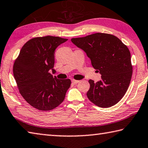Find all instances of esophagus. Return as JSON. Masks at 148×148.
I'll use <instances>...</instances> for the list:
<instances>
[{
	"label": "esophagus",
	"instance_id": "obj_1",
	"mask_svg": "<svg viewBox=\"0 0 148 148\" xmlns=\"http://www.w3.org/2000/svg\"><path fill=\"white\" fill-rule=\"evenodd\" d=\"M79 81H78V80L72 79V84H74V85H76V84H77V83H79Z\"/></svg>",
	"mask_w": 148,
	"mask_h": 148
}]
</instances>
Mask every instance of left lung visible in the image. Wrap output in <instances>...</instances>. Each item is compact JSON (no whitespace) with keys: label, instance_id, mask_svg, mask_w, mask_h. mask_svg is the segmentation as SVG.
I'll return each instance as SVG.
<instances>
[{"label":"left lung","instance_id":"1","mask_svg":"<svg viewBox=\"0 0 148 148\" xmlns=\"http://www.w3.org/2000/svg\"><path fill=\"white\" fill-rule=\"evenodd\" d=\"M71 41L87 53L92 66L101 75L96 83L88 81V100L102 108L117 103L125 95L133 73L127 46L116 36L103 33L72 38Z\"/></svg>","mask_w":148,"mask_h":148}]
</instances>
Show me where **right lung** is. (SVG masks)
<instances>
[{"label":"right lung","mask_w":148,"mask_h":148,"mask_svg":"<svg viewBox=\"0 0 148 148\" xmlns=\"http://www.w3.org/2000/svg\"><path fill=\"white\" fill-rule=\"evenodd\" d=\"M60 37H36L21 48L13 65V76L24 99L41 111L56 108L63 101L71 84L50 73L54 66V51L67 41Z\"/></svg>","instance_id":"obj_1"}]
</instances>
